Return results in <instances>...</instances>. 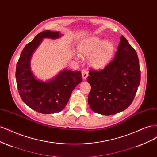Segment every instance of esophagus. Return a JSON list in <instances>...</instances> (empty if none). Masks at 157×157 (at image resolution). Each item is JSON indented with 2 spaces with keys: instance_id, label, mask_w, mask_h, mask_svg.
<instances>
[{
  "instance_id": "esophagus-1",
  "label": "esophagus",
  "mask_w": 157,
  "mask_h": 157,
  "mask_svg": "<svg viewBox=\"0 0 157 157\" xmlns=\"http://www.w3.org/2000/svg\"><path fill=\"white\" fill-rule=\"evenodd\" d=\"M82 75L83 79H84V80H86V78H87V77H88V73L87 70H86V69H82Z\"/></svg>"
}]
</instances>
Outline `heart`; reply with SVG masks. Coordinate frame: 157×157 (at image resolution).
<instances>
[{
	"label": "heart",
	"instance_id": "1",
	"mask_svg": "<svg viewBox=\"0 0 157 157\" xmlns=\"http://www.w3.org/2000/svg\"><path fill=\"white\" fill-rule=\"evenodd\" d=\"M77 51L79 54H75L76 59H80V55L83 57L90 56V66L96 69H101L105 67L112 59L115 46L111 41L92 36L80 42L77 46Z\"/></svg>",
	"mask_w": 157,
	"mask_h": 157
}]
</instances>
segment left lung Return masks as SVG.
<instances>
[{
	"mask_svg": "<svg viewBox=\"0 0 157 157\" xmlns=\"http://www.w3.org/2000/svg\"><path fill=\"white\" fill-rule=\"evenodd\" d=\"M141 79L136 50L122 35L115 57L100 71L90 70L87 81L91 86L88 101L92 110L112 115L130 105Z\"/></svg>",
	"mask_w": 157,
	"mask_h": 157,
	"instance_id": "1",
	"label": "left lung"
}]
</instances>
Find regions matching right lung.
Masks as SVG:
<instances>
[{"instance_id": "obj_1", "label": "right lung", "mask_w": 157, "mask_h": 157, "mask_svg": "<svg viewBox=\"0 0 157 157\" xmlns=\"http://www.w3.org/2000/svg\"><path fill=\"white\" fill-rule=\"evenodd\" d=\"M61 36L58 31H44L39 33L23 48L16 65L17 87L21 99L27 106L42 114L62 111L73 90L82 80L80 71L64 69L46 82L36 79L32 73L31 58L42 39H56Z\"/></svg>"}]
</instances>
